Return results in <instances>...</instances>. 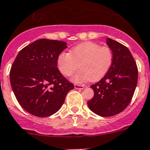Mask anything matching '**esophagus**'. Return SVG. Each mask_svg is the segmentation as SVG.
Segmentation results:
<instances>
[{
	"label": "esophagus",
	"mask_w": 150,
	"mask_h": 150,
	"mask_svg": "<svg viewBox=\"0 0 150 150\" xmlns=\"http://www.w3.org/2000/svg\"><path fill=\"white\" fill-rule=\"evenodd\" d=\"M75 89H82L84 88V86L83 85H78V84H75Z\"/></svg>",
	"instance_id": "obj_1"
}]
</instances>
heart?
<instances>
[{
  "instance_id": "heart-1",
  "label": "heart",
  "mask_w": 150,
  "mask_h": 150,
  "mask_svg": "<svg viewBox=\"0 0 150 150\" xmlns=\"http://www.w3.org/2000/svg\"><path fill=\"white\" fill-rule=\"evenodd\" d=\"M113 54L109 47L101 46L93 42H84L70 50L69 54L62 52L57 57V67L62 75L69 77L78 69L72 81L78 83L100 81L111 67Z\"/></svg>"
}]
</instances>
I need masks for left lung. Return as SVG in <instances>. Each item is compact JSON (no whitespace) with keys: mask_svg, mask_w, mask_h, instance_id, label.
Here are the masks:
<instances>
[{"mask_svg":"<svg viewBox=\"0 0 150 150\" xmlns=\"http://www.w3.org/2000/svg\"><path fill=\"white\" fill-rule=\"evenodd\" d=\"M107 44L112 51V64L101 81L91 86L94 96L88 102L89 109L102 117L123 111L132 99L138 81L137 63L128 48L111 38H107Z\"/></svg>","mask_w":150,"mask_h":150,"instance_id":"8db88e82","label":"left lung"}]
</instances>
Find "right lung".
<instances>
[{
  "instance_id": "1",
  "label": "right lung",
  "mask_w": 150,
  "mask_h": 150,
  "mask_svg": "<svg viewBox=\"0 0 150 150\" xmlns=\"http://www.w3.org/2000/svg\"><path fill=\"white\" fill-rule=\"evenodd\" d=\"M65 42L39 39L22 48L10 70V82L21 107L35 116L57 112L74 85L57 67V57Z\"/></svg>"
}]
</instances>
